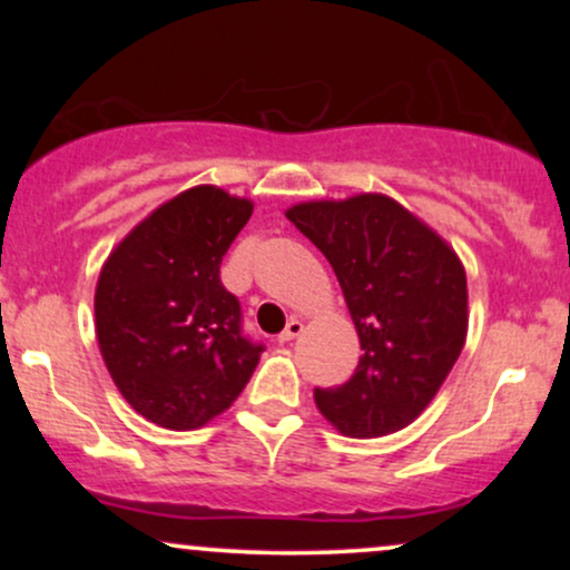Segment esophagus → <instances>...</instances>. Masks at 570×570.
<instances>
[{"mask_svg":"<svg viewBox=\"0 0 570 570\" xmlns=\"http://www.w3.org/2000/svg\"><path fill=\"white\" fill-rule=\"evenodd\" d=\"M299 335H303V322H299V318H289L286 330L278 335V343H289V340L299 337Z\"/></svg>","mask_w":570,"mask_h":570,"instance_id":"34e87169","label":"esophagus"}]
</instances>
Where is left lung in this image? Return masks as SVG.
Masks as SVG:
<instances>
[{
    "label": "left lung",
    "mask_w": 570,
    "mask_h": 570,
    "mask_svg": "<svg viewBox=\"0 0 570 570\" xmlns=\"http://www.w3.org/2000/svg\"><path fill=\"white\" fill-rule=\"evenodd\" d=\"M286 219L330 259L362 343L348 383L313 391L318 412L353 440L410 426L466 343L461 259L426 222L381 193L297 203Z\"/></svg>",
    "instance_id": "8db88e82"
}]
</instances>
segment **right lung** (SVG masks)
Wrapping results in <instances>:
<instances>
[{
    "instance_id": "add662e5",
    "label": "right lung",
    "mask_w": 570,
    "mask_h": 570,
    "mask_svg": "<svg viewBox=\"0 0 570 570\" xmlns=\"http://www.w3.org/2000/svg\"><path fill=\"white\" fill-rule=\"evenodd\" d=\"M254 203L185 189L130 230L96 284V337L126 402L171 431L206 426L246 389L263 353L240 332L219 265Z\"/></svg>"
}]
</instances>
